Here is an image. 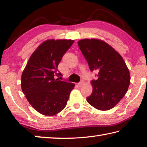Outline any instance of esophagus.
<instances>
[{"mask_svg":"<svg viewBox=\"0 0 147 147\" xmlns=\"http://www.w3.org/2000/svg\"><path fill=\"white\" fill-rule=\"evenodd\" d=\"M84 84V81L82 80L81 82H80L78 84V86L79 87H81L82 86H83Z\"/></svg>","mask_w":147,"mask_h":147,"instance_id":"34e87169","label":"esophagus"}]
</instances>
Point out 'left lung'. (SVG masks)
Returning <instances> with one entry per match:
<instances>
[{
    "label": "left lung",
    "instance_id": "left-lung-1",
    "mask_svg": "<svg viewBox=\"0 0 147 147\" xmlns=\"http://www.w3.org/2000/svg\"><path fill=\"white\" fill-rule=\"evenodd\" d=\"M91 71H98L92 80L93 92L88 102L98 110L113 108L124 97L130 83V72L122 56L112 47L98 39L78 41Z\"/></svg>",
    "mask_w": 147,
    "mask_h": 147
}]
</instances>
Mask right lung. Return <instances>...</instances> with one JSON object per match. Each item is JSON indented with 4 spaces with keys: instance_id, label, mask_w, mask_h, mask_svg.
Masks as SVG:
<instances>
[{
    "instance_id": "1",
    "label": "right lung",
    "mask_w": 147,
    "mask_h": 147,
    "mask_svg": "<svg viewBox=\"0 0 147 147\" xmlns=\"http://www.w3.org/2000/svg\"><path fill=\"white\" fill-rule=\"evenodd\" d=\"M74 41L48 39L40 44L31 56L21 76V89L27 100L42 115L53 116L63 110L74 84L54 76L63 54Z\"/></svg>"
}]
</instances>
